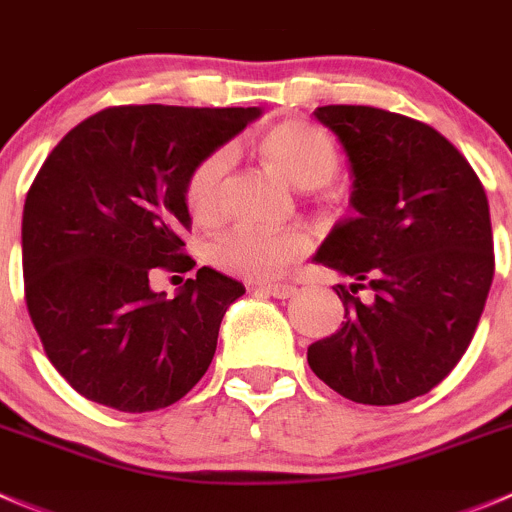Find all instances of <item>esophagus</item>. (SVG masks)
<instances>
[{
    "instance_id": "34e87169",
    "label": "esophagus",
    "mask_w": 512,
    "mask_h": 512,
    "mask_svg": "<svg viewBox=\"0 0 512 512\" xmlns=\"http://www.w3.org/2000/svg\"><path fill=\"white\" fill-rule=\"evenodd\" d=\"M257 290L267 292L272 297H280V300H287V297L295 295L297 287L290 285V282H262V285H257Z\"/></svg>"
}]
</instances>
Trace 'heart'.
<instances>
[{"label": "heart", "mask_w": 512, "mask_h": 512, "mask_svg": "<svg viewBox=\"0 0 512 512\" xmlns=\"http://www.w3.org/2000/svg\"><path fill=\"white\" fill-rule=\"evenodd\" d=\"M260 155L297 187H322L335 177L340 157L335 142L322 127L305 119H285L267 127L255 140ZM227 152L212 150L192 165L185 177V205L197 222H215L222 212V182ZM307 250L297 230H257L235 227L217 237L210 257L217 267L247 280H272L282 275Z\"/></svg>", "instance_id": "obj_1"}]
</instances>
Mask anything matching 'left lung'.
Segmentation results:
<instances>
[{
  "label": "left lung",
  "mask_w": 512,
  "mask_h": 512,
  "mask_svg": "<svg viewBox=\"0 0 512 512\" xmlns=\"http://www.w3.org/2000/svg\"><path fill=\"white\" fill-rule=\"evenodd\" d=\"M315 117L350 157L357 215L315 255L352 285L332 287L345 322L307 347V362L352 403H408L450 375L483 315L495 272L488 197L430 124L362 104Z\"/></svg>",
  "instance_id": "8db88e82"
}]
</instances>
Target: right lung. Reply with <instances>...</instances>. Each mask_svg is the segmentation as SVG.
<instances>
[{
  "instance_id": "1",
  "label": "right lung",
  "mask_w": 512,
  "mask_h": 512,
  "mask_svg": "<svg viewBox=\"0 0 512 512\" xmlns=\"http://www.w3.org/2000/svg\"><path fill=\"white\" fill-rule=\"evenodd\" d=\"M260 107L119 104L49 152L22 217L24 300L49 362L87 400L150 413L185 398L210 367L242 282L200 267L177 297L152 267L190 272L185 177Z\"/></svg>"
}]
</instances>
